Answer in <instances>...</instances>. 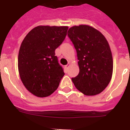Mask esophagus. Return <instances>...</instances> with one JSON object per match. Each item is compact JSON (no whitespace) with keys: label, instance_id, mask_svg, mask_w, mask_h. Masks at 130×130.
Here are the masks:
<instances>
[{"label":"esophagus","instance_id":"1","mask_svg":"<svg viewBox=\"0 0 130 130\" xmlns=\"http://www.w3.org/2000/svg\"><path fill=\"white\" fill-rule=\"evenodd\" d=\"M69 66H70V63H68L67 65H65V68L66 69H68V67H69Z\"/></svg>","mask_w":130,"mask_h":130}]
</instances>
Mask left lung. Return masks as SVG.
<instances>
[{
  "instance_id": "1",
  "label": "left lung",
  "mask_w": 130,
  "mask_h": 130,
  "mask_svg": "<svg viewBox=\"0 0 130 130\" xmlns=\"http://www.w3.org/2000/svg\"><path fill=\"white\" fill-rule=\"evenodd\" d=\"M67 35L78 60L79 73L71 78L75 87L87 96L102 92L113 72L112 52L107 40L100 31L87 25L73 26Z\"/></svg>"
}]
</instances>
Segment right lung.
<instances>
[{"instance_id": "add662e5", "label": "right lung", "mask_w": 130, "mask_h": 130, "mask_svg": "<svg viewBox=\"0 0 130 130\" xmlns=\"http://www.w3.org/2000/svg\"><path fill=\"white\" fill-rule=\"evenodd\" d=\"M67 30V26H37L22 42L18 71L23 85L34 95L48 96L58 88L65 73L55 51L65 40Z\"/></svg>"}]
</instances>
